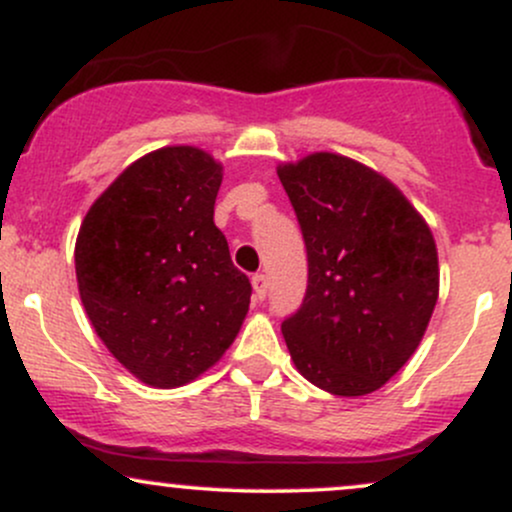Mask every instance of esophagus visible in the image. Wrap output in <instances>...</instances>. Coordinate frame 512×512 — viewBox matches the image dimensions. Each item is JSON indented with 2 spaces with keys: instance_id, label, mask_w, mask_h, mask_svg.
<instances>
[{
  "instance_id": "1",
  "label": "esophagus",
  "mask_w": 512,
  "mask_h": 512,
  "mask_svg": "<svg viewBox=\"0 0 512 512\" xmlns=\"http://www.w3.org/2000/svg\"><path fill=\"white\" fill-rule=\"evenodd\" d=\"M252 289H255V301H264V296H267V276L264 274L252 276Z\"/></svg>"
}]
</instances>
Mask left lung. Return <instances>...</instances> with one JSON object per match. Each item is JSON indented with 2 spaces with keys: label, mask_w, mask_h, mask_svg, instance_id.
Wrapping results in <instances>:
<instances>
[{
  "label": "left lung",
  "mask_w": 512,
  "mask_h": 512,
  "mask_svg": "<svg viewBox=\"0 0 512 512\" xmlns=\"http://www.w3.org/2000/svg\"><path fill=\"white\" fill-rule=\"evenodd\" d=\"M308 252L301 308L281 322L305 380L342 397L383 387L414 354L438 301L431 228L380 173L339 154L276 168Z\"/></svg>",
  "instance_id": "obj_1"
}]
</instances>
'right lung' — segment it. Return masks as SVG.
I'll return each instance as SVG.
<instances>
[{
    "label": "right lung",
    "mask_w": 512,
    "mask_h": 512,
    "mask_svg": "<svg viewBox=\"0 0 512 512\" xmlns=\"http://www.w3.org/2000/svg\"><path fill=\"white\" fill-rule=\"evenodd\" d=\"M221 170L195 146L151 151L122 170L79 228L74 262L88 320L151 387L202 375L248 315L250 279L214 223Z\"/></svg>",
    "instance_id": "obj_1"
}]
</instances>
